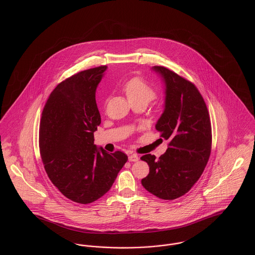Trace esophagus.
<instances>
[{
  "label": "esophagus",
  "mask_w": 255,
  "mask_h": 255,
  "mask_svg": "<svg viewBox=\"0 0 255 255\" xmlns=\"http://www.w3.org/2000/svg\"><path fill=\"white\" fill-rule=\"evenodd\" d=\"M138 156L137 155H135V154H133V155H130L129 156V160L130 161H137L138 160Z\"/></svg>",
  "instance_id": "esophagus-1"
}]
</instances>
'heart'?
I'll use <instances>...</instances> for the list:
<instances>
[{
  "label": "heart",
  "mask_w": 255,
  "mask_h": 255,
  "mask_svg": "<svg viewBox=\"0 0 255 255\" xmlns=\"http://www.w3.org/2000/svg\"><path fill=\"white\" fill-rule=\"evenodd\" d=\"M122 91L131 104L140 103L147 105L156 97V91L140 77H133L122 86Z\"/></svg>",
  "instance_id": "1"
}]
</instances>
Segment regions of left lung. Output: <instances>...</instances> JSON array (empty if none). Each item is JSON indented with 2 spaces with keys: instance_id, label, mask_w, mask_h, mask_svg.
I'll list each match as a JSON object with an SVG mask.
<instances>
[{
  "instance_id": "8db88e82",
  "label": "left lung",
  "mask_w": 255,
  "mask_h": 255,
  "mask_svg": "<svg viewBox=\"0 0 255 255\" xmlns=\"http://www.w3.org/2000/svg\"><path fill=\"white\" fill-rule=\"evenodd\" d=\"M153 71L165 83L164 111L156 129L169 143L158 159L151 154L140 158L150 168L141 183L159 199L175 200L187 193L205 170L211 152V123L193 83L165 67L154 66Z\"/></svg>"
}]
</instances>
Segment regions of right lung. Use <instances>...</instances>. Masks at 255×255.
<instances>
[{"label": "right lung", "instance_id": "obj_1", "mask_svg": "<svg viewBox=\"0 0 255 255\" xmlns=\"http://www.w3.org/2000/svg\"><path fill=\"white\" fill-rule=\"evenodd\" d=\"M106 69L86 70L62 81L49 95L40 122V155L49 180L82 205L107 193L128 160L122 151L109 154L94 144L101 122L96 90Z\"/></svg>", "mask_w": 255, "mask_h": 255}]
</instances>
